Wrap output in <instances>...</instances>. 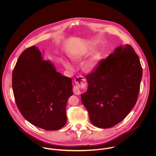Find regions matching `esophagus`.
<instances>
[{
    "mask_svg": "<svg viewBox=\"0 0 156 156\" xmlns=\"http://www.w3.org/2000/svg\"><path fill=\"white\" fill-rule=\"evenodd\" d=\"M76 85L73 87V92L74 94L79 95L80 94V89H84L87 87V80L82 76H79L75 80Z\"/></svg>",
    "mask_w": 156,
    "mask_h": 156,
    "instance_id": "1",
    "label": "esophagus"
}]
</instances>
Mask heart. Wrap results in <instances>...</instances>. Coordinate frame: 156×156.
I'll return each mask as SVG.
<instances>
[{
	"label": "heart",
	"instance_id": "heart-1",
	"mask_svg": "<svg viewBox=\"0 0 156 156\" xmlns=\"http://www.w3.org/2000/svg\"><path fill=\"white\" fill-rule=\"evenodd\" d=\"M87 53V51L85 50V51H83V52H82L79 54L73 55L71 58L74 61H77V62L80 61L82 59V58L83 57H85ZM99 59H100L99 55H94L93 56H92L90 59H89L88 61H87L83 64V66H82L83 69L84 71H85L86 72L92 71L97 66ZM63 64H64V67H66L68 69H72L73 67L69 62H68L67 61H63Z\"/></svg>",
	"mask_w": 156,
	"mask_h": 156
}]
</instances>
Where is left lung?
I'll list each match as a JSON object with an SVG mask.
<instances>
[{"mask_svg":"<svg viewBox=\"0 0 156 156\" xmlns=\"http://www.w3.org/2000/svg\"><path fill=\"white\" fill-rule=\"evenodd\" d=\"M142 77L139 58L129 44L121 45L86 75L88 90L82 102L95 126L111 128L120 122L137 101Z\"/></svg>","mask_w":156,"mask_h":156,"instance_id":"obj_1","label":"left lung"}]
</instances>
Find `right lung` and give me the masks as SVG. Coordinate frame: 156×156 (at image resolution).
Returning a JSON list of instances; mask_svg holds the SVG:
<instances>
[{
    "instance_id": "obj_1",
    "label": "right lung",
    "mask_w": 156,
    "mask_h": 156,
    "mask_svg": "<svg viewBox=\"0 0 156 156\" xmlns=\"http://www.w3.org/2000/svg\"><path fill=\"white\" fill-rule=\"evenodd\" d=\"M72 79L43 60L38 48H27L14 67L12 86L23 116L35 126L57 130L67 122V101L73 94Z\"/></svg>"
}]
</instances>
